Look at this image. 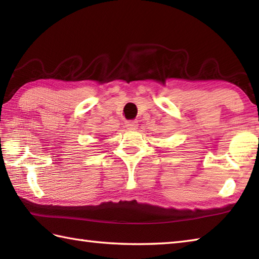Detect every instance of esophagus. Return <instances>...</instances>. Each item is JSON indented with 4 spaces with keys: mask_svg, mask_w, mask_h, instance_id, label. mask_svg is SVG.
I'll list each match as a JSON object with an SVG mask.
<instances>
[{
    "mask_svg": "<svg viewBox=\"0 0 259 259\" xmlns=\"http://www.w3.org/2000/svg\"><path fill=\"white\" fill-rule=\"evenodd\" d=\"M138 122H137V121H126L125 122V126H126V129H129V130H136V129H138Z\"/></svg>",
    "mask_w": 259,
    "mask_h": 259,
    "instance_id": "1",
    "label": "esophagus"
}]
</instances>
